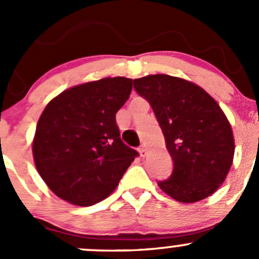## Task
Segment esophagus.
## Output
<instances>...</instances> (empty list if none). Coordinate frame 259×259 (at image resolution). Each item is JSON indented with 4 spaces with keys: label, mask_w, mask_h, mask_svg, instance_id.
Here are the masks:
<instances>
[{
    "label": "esophagus",
    "mask_w": 259,
    "mask_h": 259,
    "mask_svg": "<svg viewBox=\"0 0 259 259\" xmlns=\"http://www.w3.org/2000/svg\"><path fill=\"white\" fill-rule=\"evenodd\" d=\"M139 153H140V155L142 156H144L145 155V153H146V148H145V145H142L139 148Z\"/></svg>",
    "instance_id": "34e87169"
}]
</instances>
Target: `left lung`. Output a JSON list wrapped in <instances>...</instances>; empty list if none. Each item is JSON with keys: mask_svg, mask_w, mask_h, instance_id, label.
Here are the masks:
<instances>
[{"mask_svg": "<svg viewBox=\"0 0 259 259\" xmlns=\"http://www.w3.org/2000/svg\"><path fill=\"white\" fill-rule=\"evenodd\" d=\"M134 89L153 108L173 159V173L158 183L160 189L182 203L213 194L234 156L233 132L218 103L200 86L169 75L135 79Z\"/></svg>", "mask_w": 259, "mask_h": 259, "instance_id": "8db88e82", "label": "left lung"}]
</instances>
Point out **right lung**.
Here are the masks:
<instances>
[{"label": "right lung", "mask_w": 259, "mask_h": 259, "mask_svg": "<svg viewBox=\"0 0 259 259\" xmlns=\"http://www.w3.org/2000/svg\"><path fill=\"white\" fill-rule=\"evenodd\" d=\"M132 89V79L105 77L67 89L46 105L32 153L57 197L80 207L101 202L139 155L124 144L115 120Z\"/></svg>", "instance_id": "add662e5"}]
</instances>
